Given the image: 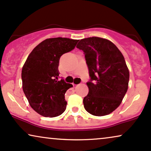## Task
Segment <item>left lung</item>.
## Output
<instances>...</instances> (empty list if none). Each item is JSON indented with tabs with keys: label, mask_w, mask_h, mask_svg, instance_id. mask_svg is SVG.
<instances>
[{
	"label": "left lung",
	"mask_w": 151,
	"mask_h": 151,
	"mask_svg": "<svg viewBox=\"0 0 151 151\" xmlns=\"http://www.w3.org/2000/svg\"><path fill=\"white\" fill-rule=\"evenodd\" d=\"M77 47L84 52L90 77L84 108L94 116L109 114L119 107L128 90L129 70L124 56L113 43L100 37L81 39Z\"/></svg>",
	"instance_id": "1"
}]
</instances>
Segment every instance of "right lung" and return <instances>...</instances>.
I'll list each match as a JSON object with an SVG mask.
<instances>
[{"instance_id":"obj_1","label":"right lung","mask_w":151,"mask_h":151,"mask_svg":"<svg viewBox=\"0 0 151 151\" xmlns=\"http://www.w3.org/2000/svg\"><path fill=\"white\" fill-rule=\"evenodd\" d=\"M78 40L52 38L44 40L28 56L21 78L23 90L31 107L46 117L59 116L66 109L65 93L72 85L59 81V64L63 54L74 49Z\"/></svg>"}]
</instances>
